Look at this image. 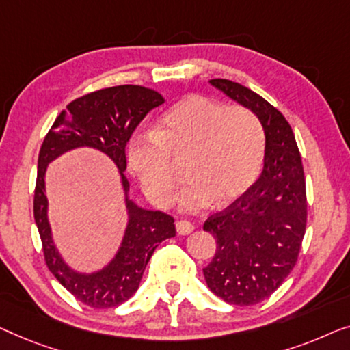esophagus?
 <instances>
[{"instance_id":"1","label":"esophagus","mask_w":350,"mask_h":350,"mask_svg":"<svg viewBox=\"0 0 350 350\" xmlns=\"http://www.w3.org/2000/svg\"><path fill=\"white\" fill-rule=\"evenodd\" d=\"M176 231L177 234H190L191 231H193V225L190 222H187V220H179V222H176Z\"/></svg>"}]
</instances>
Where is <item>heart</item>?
I'll list each match as a JSON object with an SVG mask.
<instances>
[{
  "label": "heart",
  "instance_id": "obj_1",
  "mask_svg": "<svg viewBox=\"0 0 350 350\" xmlns=\"http://www.w3.org/2000/svg\"><path fill=\"white\" fill-rule=\"evenodd\" d=\"M189 184L182 211H200L217 200L241 198L262 170L265 133L258 117L243 106H224L204 95L182 98L160 117L154 133H137L128 144V166L152 203L173 198L171 157L189 154Z\"/></svg>",
  "mask_w": 350,
  "mask_h": 350
}]
</instances>
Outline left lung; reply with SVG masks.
I'll list each match as a JSON object with an SVG mask.
<instances>
[{
	"instance_id": "obj_1",
	"label": "left lung",
	"mask_w": 350,
	"mask_h": 350,
	"mask_svg": "<svg viewBox=\"0 0 350 350\" xmlns=\"http://www.w3.org/2000/svg\"><path fill=\"white\" fill-rule=\"evenodd\" d=\"M209 83L252 111L265 131L258 180L203 226L217 239L215 255L203 268L211 292L250 306L274 293L297 263L308 215L301 155L288 122L265 98L228 79Z\"/></svg>"
}]
</instances>
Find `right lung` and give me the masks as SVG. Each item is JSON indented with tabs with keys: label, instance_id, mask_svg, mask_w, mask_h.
Wrapping results in <instances>:
<instances>
[{
	"label": "right lung",
	"instance_id": "obj_1",
	"mask_svg": "<svg viewBox=\"0 0 350 350\" xmlns=\"http://www.w3.org/2000/svg\"><path fill=\"white\" fill-rule=\"evenodd\" d=\"M159 92L141 85L103 88L71 101L57 117L39 150L34 189V222L42 241L47 268L63 287L87 306L116 308L139 287L144 269L161 241L176 236L174 219L161 211L144 209L130 200L125 177V147L133 131L152 109L163 105ZM88 146L109 156L120 170L127 209V226L121 245L110 263L92 273L71 269L53 241L45 195L46 166L58 156Z\"/></svg>",
	"mask_w": 350,
	"mask_h": 350
}]
</instances>
